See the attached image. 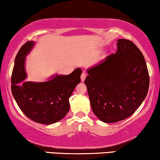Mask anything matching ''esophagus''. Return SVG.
<instances>
[{
    "label": "esophagus",
    "instance_id": "1",
    "mask_svg": "<svg viewBox=\"0 0 160 160\" xmlns=\"http://www.w3.org/2000/svg\"><path fill=\"white\" fill-rule=\"evenodd\" d=\"M86 76H87L86 73H82V76H81V79H82V82H84L85 78H86Z\"/></svg>",
    "mask_w": 160,
    "mask_h": 160
}]
</instances>
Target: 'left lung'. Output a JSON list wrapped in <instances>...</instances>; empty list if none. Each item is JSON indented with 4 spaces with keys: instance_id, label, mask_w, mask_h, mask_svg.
Instances as JSON below:
<instances>
[{
    "instance_id": "8db88e82",
    "label": "left lung",
    "mask_w": 160,
    "mask_h": 160,
    "mask_svg": "<svg viewBox=\"0 0 160 160\" xmlns=\"http://www.w3.org/2000/svg\"><path fill=\"white\" fill-rule=\"evenodd\" d=\"M117 51L87 70L84 81L93 112L106 123L135 113L147 95L149 76L144 57L131 41L118 39Z\"/></svg>"
}]
</instances>
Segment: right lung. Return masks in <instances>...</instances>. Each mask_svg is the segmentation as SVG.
Masks as SVG:
<instances>
[{"label":"right lung","mask_w":160,"mask_h":160,"mask_svg":"<svg viewBox=\"0 0 160 160\" xmlns=\"http://www.w3.org/2000/svg\"><path fill=\"white\" fill-rule=\"evenodd\" d=\"M35 45L28 41L19 50L12 74V92L21 111L37 123L50 124L65 117L70 109L69 98L81 82L82 69L69 75H56L44 82H25V57Z\"/></svg>","instance_id":"1"}]
</instances>
